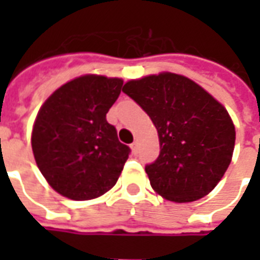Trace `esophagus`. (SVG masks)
<instances>
[{
  "label": "esophagus",
  "mask_w": 260,
  "mask_h": 260,
  "mask_svg": "<svg viewBox=\"0 0 260 260\" xmlns=\"http://www.w3.org/2000/svg\"><path fill=\"white\" fill-rule=\"evenodd\" d=\"M131 149H132V152L135 153V154L139 152V145H138V142H134V143L131 145Z\"/></svg>",
  "instance_id": "esophagus-1"
}]
</instances>
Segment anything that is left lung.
Here are the masks:
<instances>
[{"label":"left lung","instance_id":"obj_1","mask_svg":"<svg viewBox=\"0 0 260 260\" xmlns=\"http://www.w3.org/2000/svg\"><path fill=\"white\" fill-rule=\"evenodd\" d=\"M122 91L157 129L160 154L145 167L153 189L178 203L212 192L234 152L235 128L227 110L193 80L171 72L129 80Z\"/></svg>","mask_w":260,"mask_h":260}]
</instances>
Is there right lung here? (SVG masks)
<instances>
[{
    "instance_id": "obj_1",
    "label": "right lung",
    "mask_w": 260,
    "mask_h": 260,
    "mask_svg": "<svg viewBox=\"0 0 260 260\" xmlns=\"http://www.w3.org/2000/svg\"><path fill=\"white\" fill-rule=\"evenodd\" d=\"M122 79L85 75L54 91L37 114L31 149L37 167L59 195L89 201L110 191L131 149L118 141L106 114Z\"/></svg>"
}]
</instances>
